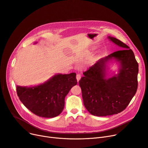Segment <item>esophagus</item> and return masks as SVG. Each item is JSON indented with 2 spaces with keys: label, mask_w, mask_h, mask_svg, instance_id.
<instances>
[{
  "label": "esophagus",
  "mask_w": 148,
  "mask_h": 148,
  "mask_svg": "<svg viewBox=\"0 0 148 148\" xmlns=\"http://www.w3.org/2000/svg\"><path fill=\"white\" fill-rule=\"evenodd\" d=\"M81 78V76L80 74H77V75H76V79H77V81L78 82V81L80 80Z\"/></svg>",
  "instance_id": "esophagus-1"
}]
</instances>
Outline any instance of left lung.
I'll return each mask as SVG.
<instances>
[{"mask_svg":"<svg viewBox=\"0 0 148 148\" xmlns=\"http://www.w3.org/2000/svg\"><path fill=\"white\" fill-rule=\"evenodd\" d=\"M108 38L123 49L110 54L91 66L79 81L84 105L90 114L107 116L123 111L138 87V64L134 53L119 40ZM114 59L119 64L118 73L111 77L106 76L108 63Z\"/></svg>","mask_w":148,"mask_h":148,"instance_id":"8db88e82","label":"left lung"}]
</instances>
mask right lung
Here are the masks:
<instances>
[{
    "mask_svg": "<svg viewBox=\"0 0 148 148\" xmlns=\"http://www.w3.org/2000/svg\"><path fill=\"white\" fill-rule=\"evenodd\" d=\"M76 73L56 74L49 80L33 87L17 86L20 101L36 115L52 118L60 115L64 107V99L77 84Z\"/></svg>",
    "mask_w": 148,
    "mask_h": 148,
    "instance_id": "1",
    "label": "right lung"
}]
</instances>
